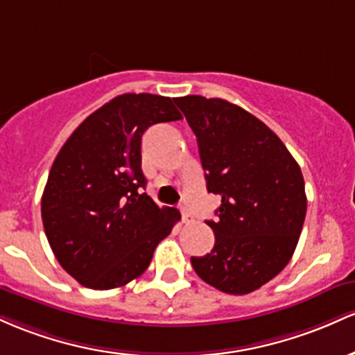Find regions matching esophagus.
I'll return each instance as SVG.
<instances>
[{
  "label": "esophagus",
  "instance_id": "1",
  "mask_svg": "<svg viewBox=\"0 0 355 355\" xmlns=\"http://www.w3.org/2000/svg\"><path fill=\"white\" fill-rule=\"evenodd\" d=\"M181 216H182V223H184V225H189V223L193 221V216H191V213L186 208H181Z\"/></svg>",
  "mask_w": 355,
  "mask_h": 355
}]
</instances>
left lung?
Listing matches in <instances>:
<instances>
[{"instance_id":"8db88e82","label":"left lung","mask_w":355,"mask_h":355,"mask_svg":"<svg viewBox=\"0 0 355 355\" xmlns=\"http://www.w3.org/2000/svg\"><path fill=\"white\" fill-rule=\"evenodd\" d=\"M198 139L208 193L220 194L206 221L214 246L191 257L201 280L246 295L277 277L292 258L306 213L300 166L260 119L223 98H174Z\"/></svg>"}]
</instances>
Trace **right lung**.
<instances>
[{
	"label": "right lung",
	"mask_w": 355,
	"mask_h": 355,
	"mask_svg": "<svg viewBox=\"0 0 355 355\" xmlns=\"http://www.w3.org/2000/svg\"><path fill=\"white\" fill-rule=\"evenodd\" d=\"M182 119L173 98L124 94L90 114L60 149L42 196L45 234L58 263L94 290L124 286L149 266L181 220L141 193V139Z\"/></svg>",
	"instance_id": "add662e5"
}]
</instances>
